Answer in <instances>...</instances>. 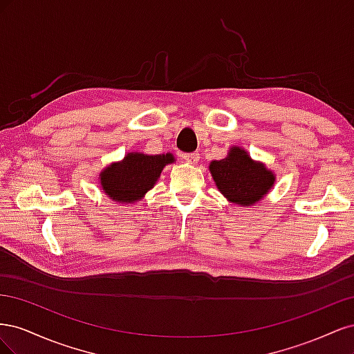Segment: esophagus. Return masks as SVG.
<instances>
[{"instance_id": "1", "label": "esophagus", "mask_w": 354, "mask_h": 354, "mask_svg": "<svg viewBox=\"0 0 354 354\" xmlns=\"http://www.w3.org/2000/svg\"><path fill=\"white\" fill-rule=\"evenodd\" d=\"M181 158H183L185 160H186V162H189V164H198L199 162V153H183V156H181Z\"/></svg>"}]
</instances>
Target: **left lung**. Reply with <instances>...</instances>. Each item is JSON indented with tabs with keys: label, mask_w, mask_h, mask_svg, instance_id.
I'll return each mask as SVG.
<instances>
[{
	"label": "left lung",
	"mask_w": 354,
	"mask_h": 354,
	"mask_svg": "<svg viewBox=\"0 0 354 354\" xmlns=\"http://www.w3.org/2000/svg\"><path fill=\"white\" fill-rule=\"evenodd\" d=\"M208 168L220 194L238 207L259 203L276 181L273 171L241 146H232L226 158L212 160Z\"/></svg>",
	"instance_id": "1"
}]
</instances>
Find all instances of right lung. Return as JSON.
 <instances>
[{"label":"right lung","mask_w":354,"mask_h":354,"mask_svg":"<svg viewBox=\"0 0 354 354\" xmlns=\"http://www.w3.org/2000/svg\"><path fill=\"white\" fill-rule=\"evenodd\" d=\"M174 162L176 158L169 152L159 155L128 152L121 160L100 171L102 192L116 203H136L153 189L162 169Z\"/></svg>","instance_id":"obj_1"}]
</instances>
